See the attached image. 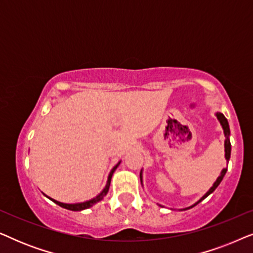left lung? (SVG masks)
Segmentation results:
<instances>
[{
    "mask_svg": "<svg viewBox=\"0 0 253 253\" xmlns=\"http://www.w3.org/2000/svg\"><path fill=\"white\" fill-rule=\"evenodd\" d=\"M215 116H216V119L219 120V122H220V124H221V126H222V129H223V133H224V137H226V140H224V158H226V160H227V162H229V159H230V153H231V145H230V140H229V136H230V129H229V124H228V121H227V119L226 117H224V115L223 114H221V113H216L215 114ZM226 172H227V168H223L222 169V171H221V174H220V176L219 177L216 178V181L213 183V185L211 186V189L209 190V191H207L205 195H204L202 198H200L198 202H196L195 204H193V205H191V206H189V207H185V209H183V210H181V211H185V210H189V209H192L193 206H196L197 204H199L200 202H202V200H204L206 198V197H209L211 193H212L214 190H215L217 186H219V184L221 183V181H222L223 179V177H224V175H226ZM140 182H141V184H143V169H141L140 170ZM161 206V205H160Z\"/></svg>",
    "mask_w": 253,
    "mask_h": 253,
    "instance_id": "obj_1",
    "label": "left lung"
}]
</instances>
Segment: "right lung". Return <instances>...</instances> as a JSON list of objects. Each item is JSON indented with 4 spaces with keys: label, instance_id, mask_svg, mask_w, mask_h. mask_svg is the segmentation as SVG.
<instances>
[{
    "label": "right lung",
    "instance_id": "obj_1",
    "mask_svg": "<svg viewBox=\"0 0 253 253\" xmlns=\"http://www.w3.org/2000/svg\"><path fill=\"white\" fill-rule=\"evenodd\" d=\"M120 164H121V161H120V162H117V164H116L115 166H114V168L112 169V170H110L109 175H108V179H107V184H106L105 188H103L102 191L100 192L98 196L94 197V198H92V199H89V200H86V202H83V203H76V204H65V203L57 202V200H55V199H53V198H50V197L46 196V195H44V193H43V195L46 196L47 198H49V199L51 200V202H54L55 204H57L58 206L63 207V209H67V210H70V211H83V210L89 209V207H92L93 205H94V204L99 203L100 200H102V199H103V197H105V196L107 195V193H108L109 185H110V181H112V176H113V174H114V171L116 170V168L119 167V166H120Z\"/></svg>",
    "mask_w": 253,
    "mask_h": 253
}]
</instances>
